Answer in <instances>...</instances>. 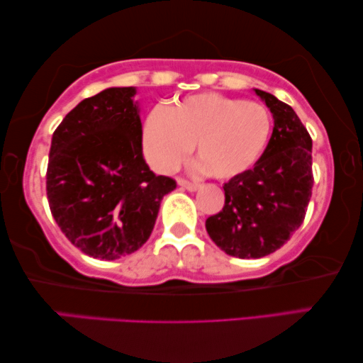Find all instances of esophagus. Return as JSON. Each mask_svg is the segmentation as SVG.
<instances>
[{
  "instance_id": "1",
  "label": "esophagus",
  "mask_w": 363,
  "mask_h": 363,
  "mask_svg": "<svg viewBox=\"0 0 363 363\" xmlns=\"http://www.w3.org/2000/svg\"><path fill=\"white\" fill-rule=\"evenodd\" d=\"M178 185L188 189V191H196V189H199L201 186L198 182H189V180H185V178H178Z\"/></svg>"
}]
</instances>
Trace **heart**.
I'll list each match as a JSON object with an SVG mask.
<instances>
[{"instance_id":"b5f03b06","label":"heart","mask_w":363,"mask_h":363,"mask_svg":"<svg viewBox=\"0 0 363 363\" xmlns=\"http://www.w3.org/2000/svg\"><path fill=\"white\" fill-rule=\"evenodd\" d=\"M270 133L272 117L264 104L199 93L147 114L143 152L154 170L169 174L196 146L204 169L218 180H228L254 167Z\"/></svg>"}]
</instances>
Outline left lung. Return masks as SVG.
<instances>
[{
	"instance_id": "left-lung-1",
	"label": "left lung",
	"mask_w": 363,
	"mask_h": 363,
	"mask_svg": "<svg viewBox=\"0 0 363 363\" xmlns=\"http://www.w3.org/2000/svg\"><path fill=\"white\" fill-rule=\"evenodd\" d=\"M273 114L260 159L223 185V209L206 220L212 241L228 255L259 259L280 249L304 222L312 196V138L294 109L255 90Z\"/></svg>"
}]
</instances>
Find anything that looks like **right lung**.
Instances as JSON below:
<instances>
[{"label":"right lung","mask_w":363,"mask_h":363,"mask_svg":"<svg viewBox=\"0 0 363 363\" xmlns=\"http://www.w3.org/2000/svg\"><path fill=\"white\" fill-rule=\"evenodd\" d=\"M133 86L83 99L52 133L46 196L65 238L94 259L114 260L145 245L160 201L177 182L143 157Z\"/></svg>","instance_id":"1"}]
</instances>
